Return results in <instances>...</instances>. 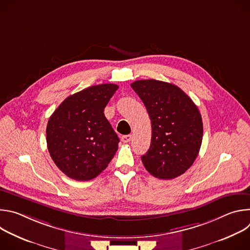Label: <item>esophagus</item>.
<instances>
[{
    "label": "esophagus",
    "instance_id": "34e87169",
    "mask_svg": "<svg viewBox=\"0 0 250 250\" xmlns=\"http://www.w3.org/2000/svg\"><path fill=\"white\" fill-rule=\"evenodd\" d=\"M131 139H132V136L130 134H126V135L122 136V141L124 142V144H127V142H129Z\"/></svg>",
    "mask_w": 250,
    "mask_h": 250
}]
</instances>
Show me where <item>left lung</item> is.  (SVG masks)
<instances>
[{"mask_svg": "<svg viewBox=\"0 0 250 250\" xmlns=\"http://www.w3.org/2000/svg\"><path fill=\"white\" fill-rule=\"evenodd\" d=\"M131 88L144 102L151 121V142L141 156L154 177L170 180L185 173L197 158L203 139V122L197 105L173 84L138 80Z\"/></svg>", "mask_w": 250, "mask_h": 250, "instance_id": "1", "label": "left lung"}]
</instances>
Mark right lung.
Returning a JSON list of instances; mask_svg holds the SVG:
<instances>
[{"instance_id":"right-lung-1","label":"right lung","mask_w":250,"mask_h":250,"mask_svg":"<svg viewBox=\"0 0 250 250\" xmlns=\"http://www.w3.org/2000/svg\"><path fill=\"white\" fill-rule=\"evenodd\" d=\"M119 89L101 84L67 97L46 126L49 154L71 179L88 181L103 172L115 156L120 139L104 110Z\"/></svg>"}]
</instances>
